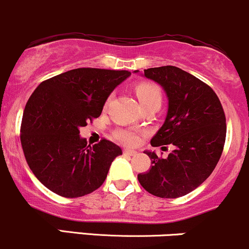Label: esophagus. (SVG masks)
I'll list each match as a JSON object with an SVG mask.
<instances>
[{
  "mask_svg": "<svg viewBox=\"0 0 249 249\" xmlns=\"http://www.w3.org/2000/svg\"><path fill=\"white\" fill-rule=\"evenodd\" d=\"M124 154H127V156L133 157V156H136V154H138V152H136V151H133V149H124Z\"/></svg>",
  "mask_w": 249,
  "mask_h": 249,
  "instance_id": "1",
  "label": "esophagus"
}]
</instances>
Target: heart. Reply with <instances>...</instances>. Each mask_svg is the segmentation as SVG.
Listing matches in <instances>:
<instances>
[{
  "instance_id": "1",
  "label": "heart",
  "mask_w": 249,
  "mask_h": 249,
  "mask_svg": "<svg viewBox=\"0 0 249 249\" xmlns=\"http://www.w3.org/2000/svg\"><path fill=\"white\" fill-rule=\"evenodd\" d=\"M134 91L136 97H138L139 102L143 109L148 108V107L154 106H161L162 95L161 90L157 84L151 82H140L134 85ZM115 138L120 141V142L124 143V145H134L138 141V136L132 130L121 129L117 130L115 133Z\"/></svg>"
}]
</instances>
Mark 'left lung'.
Instances as JSON below:
<instances>
[{
    "mask_svg": "<svg viewBox=\"0 0 249 249\" xmlns=\"http://www.w3.org/2000/svg\"><path fill=\"white\" fill-rule=\"evenodd\" d=\"M145 77L161 85L168 98L166 119L151 145H173L175 151L166 159L146 151L152 167L138 179L154 196L178 198L198 188L217 165L226 141V115L215 91L189 72L167 65L147 69Z\"/></svg>",
    "mask_w": 249,
    "mask_h": 249,
    "instance_id": "1",
    "label": "left lung"
}]
</instances>
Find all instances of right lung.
<instances>
[{
  "label": "right lung",
  "instance_id": "obj_1",
  "mask_svg": "<svg viewBox=\"0 0 249 249\" xmlns=\"http://www.w3.org/2000/svg\"><path fill=\"white\" fill-rule=\"evenodd\" d=\"M128 71L74 69L40 83L25 107L21 146L29 168L54 194L66 198L85 196L106 180L122 151L102 139L90 147L79 128L97 119L107 98Z\"/></svg>",
  "mask_w": 249,
  "mask_h": 249
}]
</instances>
